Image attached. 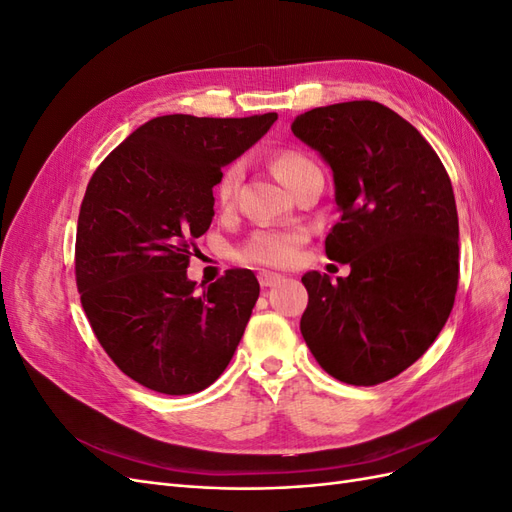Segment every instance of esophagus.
<instances>
[{"mask_svg":"<svg viewBox=\"0 0 512 512\" xmlns=\"http://www.w3.org/2000/svg\"><path fill=\"white\" fill-rule=\"evenodd\" d=\"M258 282H260L262 288H271V286L282 282V275L280 273H273V271H260Z\"/></svg>","mask_w":512,"mask_h":512,"instance_id":"1","label":"esophagus"}]
</instances>
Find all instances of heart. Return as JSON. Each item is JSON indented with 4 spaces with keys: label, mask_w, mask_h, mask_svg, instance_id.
Segmentation results:
<instances>
[{
    "label": "heart",
    "mask_w": 512,
    "mask_h": 512,
    "mask_svg": "<svg viewBox=\"0 0 512 512\" xmlns=\"http://www.w3.org/2000/svg\"><path fill=\"white\" fill-rule=\"evenodd\" d=\"M316 166L309 160L305 153L297 149H282L277 151L271 168L275 177L280 179L286 188H290L292 181L297 179L307 168ZM243 179V168L239 162L230 164L224 168L218 183H215V198H218L220 205H230L232 198H235L239 185ZM307 235L303 228H258L250 237H247L239 250L235 252V258L245 265H258V267H275L282 269L288 267L297 258L301 245L305 243Z\"/></svg>",
    "instance_id": "b5f03b06"
}]
</instances>
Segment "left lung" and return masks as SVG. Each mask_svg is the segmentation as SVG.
<instances>
[{
    "mask_svg": "<svg viewBox=\"0 0 512 512\" xmlns=\"http://www.w3.org/2000/svg\"><path fill=\"white\" fill-rule=\"evenodd\" d=\"M292 134L333 170L342 213L324 241L348 277L309 271L301 333L320 367L354 386L399 376L451 314L459 220L451 179L423 134L371 100L312 108Z\"/></svg>",
    "mask_w": 512,
    "mask_h": 512,
    "instance_id": "8db88e82",
    "label": "left lung"
}]
</instances>
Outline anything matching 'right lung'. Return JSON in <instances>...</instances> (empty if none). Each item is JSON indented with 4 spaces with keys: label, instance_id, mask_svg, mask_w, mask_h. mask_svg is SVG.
I'll return each mask as SVG.
<instances>
[{
    "label": "right lung",
    "instance_id": "obj_1",
    "mask_svg": "<svg viewBox=\"0 0 512 512\" xmlns=\"http://www.w3.org/2000/svg\"><path fill=\"white\" fill-rule=\"evenodd\" d=\"M277 113L164 115L96 168L76 226L74 271L87 320L123 374L164 395L222 376L260 294L250 269L196 292L188 267L213 220L222 166L267 134Z\"/></svg>",
    "mask_w": 512,
    "mask_h": 512
}]
</instances>
